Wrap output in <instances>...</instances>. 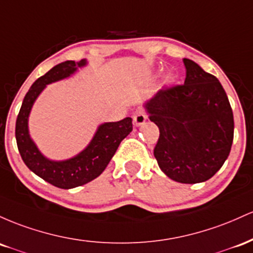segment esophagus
Returning <instances> with one entry per match:
<instances>
[{
  "instance_id": "obj_1",
  "label": "esophagus",
  "mask_w": 253,
  "mask_h": 253,
  "mask_svg": "<svg viewBox=\"0 0 253 253\" xmlns=\"http://www.w3.org/2000/svg\"><path fill=\"white\" fill-rule=\"evenodd\" d=\"M147 121V115L142 110H137L134 115V123L136 126H140L142 124H144V122Z\"/></svg>"
}]
</instances>
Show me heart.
I'll use <instances>...</instances> for the list:
<instances>
[{
    "label": "heart",
    "mask_w": 253,
    "mask_h": 253,
    "mask_svg": "<svg viewBox=\"0 0 253 253\" xmlns=\"http://www.w3.org/2000/svg\"><path fill=\"white\" fill-rule=\"evenodd\" d=\"M171 78H172L171 75H167V80H169V79H171Z\"/></svg>",
    "instance_id": "obj_1"
}]
</instances>
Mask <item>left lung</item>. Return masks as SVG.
<instances>
[{
    "label": "left lung",
    "mask_w": 253,
    "mask_h": 253,
    "mask_svg": "<svg viewBox=\"0 0 253 253\" xmlns=\"http://www.w3.org/2000/svg\"><path fill=\"white\" fill-rule=\"evenodd\" d=\"M183 62L184 84L160 89L144 107L160 130L154 157L161 171L196 184L211 179L228 158L234 121L220 81L191 59Z\"/></svg>",
    "instance_id": "obj_1"
}]
</instances>
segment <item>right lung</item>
Masks as SVG:
<instances>
[{"instance_id": "obj_1", "label": "right lung", "mask_w": 253, "mask_h": 253, "mask_svg": "<svg viewBox=\"0 0 253 253\" xmlns=\"http://www.w3.org/2000/svg\"><path fill=\"white\" fill-rule=\"evenodd\" d=\"M86 63V59L76 63L74 61H65L41 76L25 95L16 118V144L24 163L38 177L59 189L76 188L99 177L111 161L121 142L132 130V119L130 117L101 124L86 149L64 161L49 160L37 148L28 134V116L33 103L46 84L68 78L76 72L78 67H84Z\"/></svg>"}]
</instances>
